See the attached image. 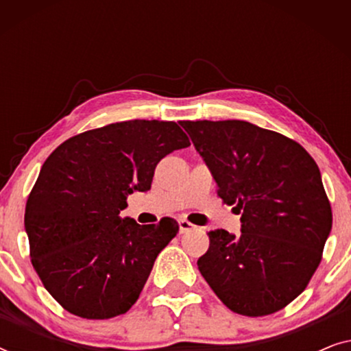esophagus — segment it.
Here are the masks:
<instances>
[{
  "instance_id": "obj_1",
  "label": "esophagus",
  "mask_w": 351,
  "mask_h": 351,
  "mask_svg": "<svg viewBox=\"0 0 351 351\" xmlns=\"http://www.w3.org/2000/svg\"><path fill=\"white\" fill-rule=\"evenodd\" d=\"M179 227H180V233H189V232H191V230L196 228L193 223L189 222V220H185V219L179 220Z\"/></svg>"
}]
</instances>
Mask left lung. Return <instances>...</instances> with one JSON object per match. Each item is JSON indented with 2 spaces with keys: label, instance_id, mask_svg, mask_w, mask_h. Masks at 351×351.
Here are the masks:
<instances>
[{
  "label": "left lung",
  "instance_id": "1",
  "mask_svg": "<svg viewBox=\"0 0 351 351\" xmlns=\"http://www.w3.org/2000/svg\"><path fill=\"white\" fill-rule=\"evenodd\" d=\"M217 184L241 213V234L209 232L198 268L215 295L244 316L276 313L315 275L332 210L313 158L300 143L247 121H180Z\"/></svg>",
  "mask_w": 351,
  "mask_h": 351
}]
</instances>
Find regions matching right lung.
Returning <instances> with one entry per match:
<instances>
[{
  "instance_id": "add662e5",
  "label": "right lung",
  "mask_w": 351,
  "mask_h": 351,
  "mask_svg": "<svg viewBox=\"0 0 351 351\" xmlns=\"http://www.w3.org/2000/svg\"><path fill=\"white\" fill-rule=\"evenodd\" d=\"M190 145L174 121L113 123L60 143L28 195L25 230L43 286L69 313L108 319L136 304L155 258L179 233L162 217H119L134 190H150L166 155Z\"/></svg>"
}]
</instances>
